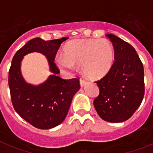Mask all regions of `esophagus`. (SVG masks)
I'll use <instances>...</instances> for the list:
<instances>
[{
  "mask_svg": "<svg viewBox=\"0 0 153 153\" xmlns=\"http://www.w3.org/2000/svg\"><path fill=\"white\" fill-rule=\"evenodd\" d=\"M79 82H80V85H81V86H83L85 83H86V82L84 80V79H80V80H79Z\"/></svg>",
  "mask_w": 153,
  "mask_h": 153,
  "instance_id": "1",
  "label": "esophagus"
}]
</instances>
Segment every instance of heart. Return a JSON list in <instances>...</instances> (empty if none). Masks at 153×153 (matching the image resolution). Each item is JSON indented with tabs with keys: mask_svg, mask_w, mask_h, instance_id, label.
Here are the masks:
<instances>
[{
	"mask_svg": "<svg viewBox=\"0 0 153 153\" xmlns=\"http://www.w3.org/2000/svg\"><path fill=\"white\" fill-rule=\"evenodd\" d=\"M114 62V47L104 39L70 41L64 48V57L59 56L55 59L56 65L63 70H71L81 65L82 74L91 80L103 78Z\"/></svg>",
	"mask_w": 153,
	"mask_h": 153,
	"instance_id": "heart-1",
	"label": "heart"
}]
</instances>
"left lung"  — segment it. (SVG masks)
Here are the masks:
<instances>
[{"label": "left lung", "instance_id": "obj_1", "mask_svg": "<svg viewBox=\"0 0 153 153\" xmlns=\"http://www.w3.org/2000/svg\"><path fill=\"white\" fill-rule=\"evenodd\" d=\"M106 36L114 46L115 61L107 74L96 82L100 93L93 104L102 120L123 122L133 115L143 100L144 68L131 45L113 34Z\"/></svg>", "mask_w": 153, "mask_h": 153}]
</instances>
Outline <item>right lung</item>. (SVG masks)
Returning <instances> with one entry per match:
<instances>
[{
	"mask_svg": "<svg viewBox=\"0 0 153 153\" xmlns=\"http://www.w3.org/2000/svg\"><path fill=\"white\" fill-rule=\"evenodd\" d=\"M68 39L45 41L34 38L27 42L14 56L8 74L11 102L15 111L27 122L39 129H51L64 121L73 96L80 88L79 79H63L58 76L54 59L61 43ZM38 52L47 57L53 74L38 86L27 83L21 72V62L25 55Z\"/></svg>",
	"mask_w": 153,
	"mask_h": 153,
	"instance_id": "right-lung-1",
	"label": "right lung"
}]
</instances>
